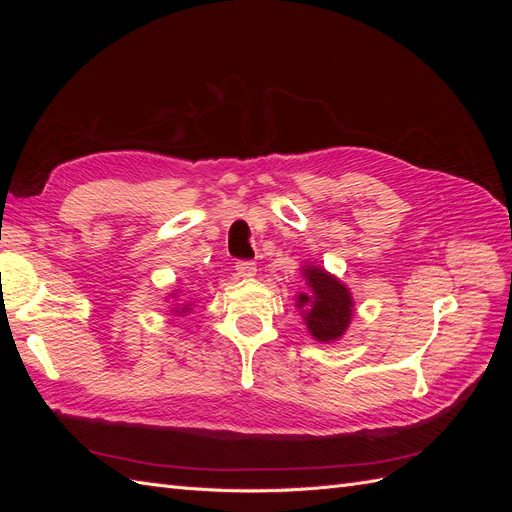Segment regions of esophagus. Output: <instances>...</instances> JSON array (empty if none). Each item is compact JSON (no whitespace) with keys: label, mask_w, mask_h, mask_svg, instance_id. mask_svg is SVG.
Returning <instances> with one entry per match:
<instances>
[{"label":"esophagus","mask_w":512,"mask_h":512,"mask_svg":"<svg viewBox=\"0 0 512 512\" xmlns=\"http://www.w3.org/2000/svg\"><path fill=\"white\" fill-rule=\"evenodd\" d=\"M235 271L239 277H254L256 275V262L252 260H239L235 265Z\"/></svg>","instance_id":"esophagus-1"}]
</instances>
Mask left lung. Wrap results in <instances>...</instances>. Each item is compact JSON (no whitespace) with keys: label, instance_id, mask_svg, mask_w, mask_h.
I'll use <instances>...</instances> for the list:
<instances>
[{"label":"left lung","instance_id":"obj_1","mask_svg":"<svg viewBox=\"0 0 512 512\" xmlns=\"http://www.w3.org/2000/svg\"><path fill=\"white\" fill-rule=\"evenodd\" d=\"M309 294H299L297 307L305 309V324L320 342H333L342 337L352 318V299L344 284L324 269H305Z\"/></svg>","mask_w":512,"mask_h":512}]
</instances>
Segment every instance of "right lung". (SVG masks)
Wrapping results in <instances>:
<instances>
[{"label": "right lung", "mask_w": 512, "mask_h": 512, "mask_svg": "<svg viewBox=\"0 0 512 512\" xmlns=\"http://www.w3.org/2000/svg\"><path fill=\"white\" fill-rule=\"evenodd\" d=\"M188 309H190V307H181V309H179V312L183 314V312H188ZM175 312H177V307H175Z\"/></svg>", "instance_id": "right-lung-1"}]
</instances>
